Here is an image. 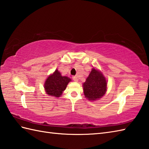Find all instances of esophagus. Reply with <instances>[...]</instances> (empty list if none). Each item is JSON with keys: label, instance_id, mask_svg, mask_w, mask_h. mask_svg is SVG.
<instances>
[{"label": "esophagus", "instance_id": "esophagus-1", "mask_svg": "<svg viewBox=\"0 0 149 149\" xmlns=\"http://www.w3.org/2000/svg\"><path fill=\"white\" fill-rule=\"evenodd\" d=\"M72 78H73V80H74V81H75V82L78 81V78L77 76H74Z\"/></svg>", "mask_w": 149, "mask_h": 149}]
</instances>
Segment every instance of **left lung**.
I'll use <instances>...</instances> for the list:
<instances>
[{"label":"left lung","mask_w":149,"mask_h":149,"mask_svg":"<svg viewBox=\"0 0 149 149\" xmlns=\"http://www.w3.org/2000/svg\"><path fill=\"white\" fill-rule=\"evenodd\" d=\"M107 81L102 73L93 68L83 83L84 94L86 99L93 101L101 99L107 91Z\"/></svg>","instance_id":"left-lung-1"}]
</instances>
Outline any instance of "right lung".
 I'll use <instances>...</instances> for the list:
<instances>
[{"label": "right lung", "instance_id": "1", "mask_svg": "<svg viewBox=\"0 0 149 149\" xmlns=\"http://www.w3.org/2000/svg\"><path fill=\"white\" fill-rule=\"evenodd\" d=\"M71 79L66 76H62L58 69L47 77L44 84V88L47 95L59 97Z\"/></svg>", "mask_w": 149, "mask_h": 149}]
</instances>
